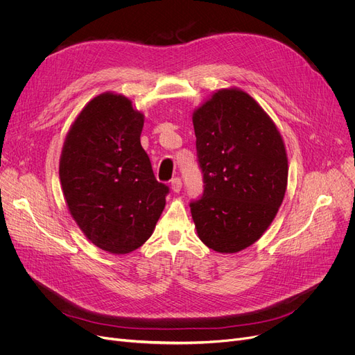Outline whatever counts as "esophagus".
Segmentation results:
<instances>
[{
  "instance_id": "34e87169",
  "label": "esophagus",
  "mask_w": 355,
  "mask_h": 355,
  "mask_svg": "<svg viewBox=\"0 0 355 355\" xmlns=\"http://www.w3.org/2000/svg\"><path fill=\"white\" fill-rule=\"evenodd\" d=\"M181 187H182V184H181V178L180 177H175V178L171 180V189H173L174 193H180Z\"/></svg>"
}]
</instances>
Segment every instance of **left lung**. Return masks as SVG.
<instances>
[{"label": "left lung", "instance_id": "obj_1", "mask_svg": "<svg viewBox=\"0 0 355 355\" xmlns=\"http://www.w3.org/2000/svg\"><path fill=\"white\" fill-rule=\"evenodd\" d=\"M201 197L190 209L201 241L220 253L249 248L281 207L288 158L281 134L248 93L221 89L193 115Z\"/></svg>", "mask_w": 355, "mask_h": 355}]
</instances>
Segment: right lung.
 Masks as SVG:
<instances>
[{
    "mask_svg": "<svg viewBox=\"0 0 355 355\" xmlns=\"http://www.w3.org/2000/svg\"><path fill=\"white\" fill-rule=\"evenodd\" d=\"M142 126L128 98L102 93L74 121L62 151L67 207L92 243L110 253L145 243L170 193L141 145Z\"/></svg>",
    "mask_w": 355,
    "mask_h": 355,
    "instance_id": "obj_1",
    "label": "right lung"
}]
</instances>
